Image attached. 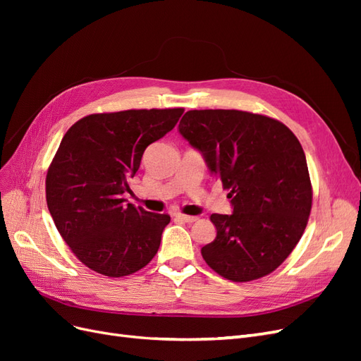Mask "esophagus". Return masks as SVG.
<instances>
[{
    "mask_svg": "<svg viewBox=\"0 0 361 361\" xmlns=\"http://www.w3.org/2000/svg\"><path fill=\"white\" fill-rule=\"evenodd\" d=\"M174 218L179 221H183V223L197 221V216H191V215H185V214H174Z\"/></svg>",
    "mask_w": 361,
    "mask_h": 361,
    "instance_id": "obj_1",
    "label": "esophagus"
}]
</instances>
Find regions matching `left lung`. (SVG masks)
<instances>
[{"instance_id":"left-lung-1","label":"left lung","mask_w":361,"mask_h":361,"mask_svg":"<svg viewBox=\"0 0 361 361\" xmlns=\"http://www.w3.org/2000/svg\"><path fill=\"white\" fill-rule=\"evenodd\" d=\"M180 135L228 190L233 212L212 214L216 238L202 256L216 274L251 281L271 274L307 226L312 183L298 138L276 118L238 110H191Z\"/></svg>"}]
</instances>
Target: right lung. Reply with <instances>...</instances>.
I'll return each instance as SVG.
<instances>
[{
	"label": "right lung",
	"mask_w": 361,
	"mask_h": 361,
	"mask_svg": "<svg viewBox=\"0 0 361 361\" xmlns=\"http://www.w3.org/2000/svg\"><path fill=\"white\" fill-rule=\"evenodd\" d=\"M183 108L90 114L64 134L47 174V203L64 243L106 277L145 268L170 215L125 203L128 180L154 141L176 126Z\"/></svg>",
	"instance_id": "add662e5"
}]
</instances>
